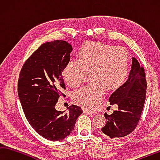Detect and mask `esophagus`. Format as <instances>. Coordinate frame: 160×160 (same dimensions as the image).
Here are the masks:
<instances>
[{"instance_id":"obj_1","label":"esophagus","mask_w":160,"mask_h":160,"mask_svg":"<svg viewBox=\"0 0 160 160\" xmlns=\"http://www.w3.org/2000/svg\"><path fill=\"white\" fill-rule=\"evenodd\" d=\"M83 112L87 113V114H90V113L94 114V113H96V112L91 110H89V109H83Z\"/></svg>"}]
</instances>
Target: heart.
<instances>
[{"label": "heart", "mask_w": 160, "mask_h": 160, "mask_svg": "<svg viewBox=\"0 0 160 160\" xmlns=\"http://www.w3.org/2000/svg\"><path fill=\"white\" fill-rule=\"evenodd\" d=\"M77 60H71L62 71L64 80L72 88L85 82L90 72L92 82L76 91L74 99L86 107L95 108L101 102L106 88L114 91L127 79L129 57L124 48L100 41L85 42L77 51Z\"/></svg>", "instance_id": "1"}]
</instances>
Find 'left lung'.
Segmentation results:
<instances>
[{
  "label": "left lung",
  "mask_w": 160,
  "mask_h": 160,
  "mask_svg": "<svg viewBox=\"0 0 160 160\" xmlns=\"http://www.w3.org/2000/svg\"><path fill=\"white\" fill-rule=\"evenodd\" d=\"M147 82L143 67L132 58L131 69L127 82L111 95L110 105L117 104L118 110L109 115L101 131L106 138L115 139L124 137L135 129L141 118L146 95Z\"/></svg>",
  "instance_id": "left-lung-1"
}]
</instances>
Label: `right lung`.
<instances>
[{
    "label": "right lung",
    "instance_id": "add662e5",
    "mask_svg": "<svg viewBox=\"0 0 160 160\" xmlns=\"http://www.w3.org/2000/svg\"><path fill=\"white\" fill-rule=\"evenodd\" d=\"M72 50L65 41L46 42L28 58L19 74L18 92L25 117L39 135L51 141L69 136L83 112L74 105L67 111L55 109L59 98L64 96L62 73Z\"/></svg>",
    "mask_w": 160,
    "mask_h": 160
}]
</instances>
